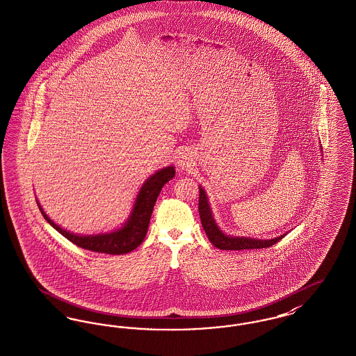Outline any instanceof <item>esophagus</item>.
Instances as JSON below:
<instances>
[{
	"instance_id": "esophagus-1",
	"label": "esophagus",
	"mask_w": 356,
	"mask_h": 356,
	"mask_svg": "<svg viewBox=\"0 0 356 356\" xmlns=\"http://www.w3.org/2000/svg\"><path fill=\"white\" fill-rule=\"evenodd\" d=\"M180 165H181V167H186V165H188L187 160H186V159H181V160H180Z\"/></svg>"
}]
</instances>
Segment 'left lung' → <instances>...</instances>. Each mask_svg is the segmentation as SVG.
Instances as JSON below:
<instances>
[{
  "mask_svg": "<svg viewBox=\"0 0 356 356\" xmlns=\"http://www.w3.org/2000/svg\"><path fill=\"white\" fill-rule=\"evenodd\" d=\"M199 215L202 220V226L206 231V235L209 239V242L220 249V250H249V249H266L280 242L286 234L277 236L274 239H251V238H234L223 234L222 231L218 229L216 223L213 222L212 212L209 206V200L206 196L204 189L200 188L199 191Z\"/></svg>",
  "mask_w": 356,
  "mask_h": 356,
  "instance_id": "obj_1",
  "label": "left lung"
}]
</instances>
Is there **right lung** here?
Returning a JSON list of instances; mask_svg holds the SVG:
<instances>
[{
  "label": "right lung",
  "instance_id": "obj_1",
  "mask_svg": "<svg viewBox=\"0 0 356 356\" xmlns=\"http://www.w3.org/2000/svg\"><path fill=\"white\" fill-rule=\"evenodd\" d=\"M175 173H176L175 168L167 167L156 172L152 177H149L140 189V193L137 195L131 216L127 220V223L122 229L114 232H108V234L90 235V236L75 235L55 225L42 211L40 204L38 206L42 211L44 219L74 245L86 250L105 252L111 255H121L137 249L144 242L157 196L161 192L164 184H167L169 180L175 177Z\"/></svg>",
  "mask_w": 356,
  "mask_h": 356
}]
</instances>
